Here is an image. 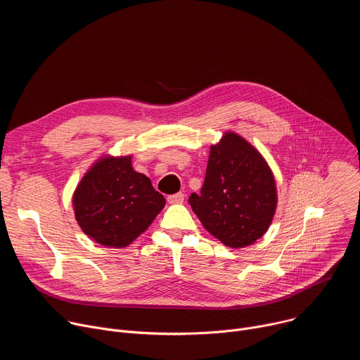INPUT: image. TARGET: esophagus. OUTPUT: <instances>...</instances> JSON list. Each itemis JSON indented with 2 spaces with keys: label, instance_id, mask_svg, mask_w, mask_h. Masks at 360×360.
<instances>
[{
  "label": "esophagus",
  "instance_id": "34e87169",
  "mask_svg": "<svg viewBox=\"0 0 360 360\" xmlns=\"http://www.w3.org/2000/svg\"><path fill=\"white\" fill-rule=\"evenodd\" d=\"M167 199H168L169 203H182L184 202V193H174V195H169Z\"/></svg>",
  "mask_w": 360,
  "mask_h": 360
}]
</instances>
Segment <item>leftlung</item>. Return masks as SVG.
Returning <instances> with one entry per match:
<instances>
[{
    "label": "left lung",
    "mask_w": 360,
    "mask_h": 360,
    "mask_svg": "<svg viewBox=\"0 0 360 360\" xmlns=\"http://www.w3.org/2000/svg\"><path fill=\"white\" fill-rule=\"evenodd\" d=\"M189 205L203 228L231 248H243L269 228L276 210L272 171L261 153L233 132L211 146L200 193Z\"/></svg>",
    "instance_id": "1"
}]
</instances>
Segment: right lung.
Wrapping results in <instances>:
<instances>
[{"label": "right lung", "instance_id": "obj_1", "mask_svg": "<svg viewBox=\"0 0 360 360\" xmlns=\"http://www.w3.org/2000/svg\"><path fill=\"white\" fill-rule=\"evenodd\" d=\"M72 202L81 229L114 248L129 245L165 207V198L149 178L134 171L131 157L96 162L77 186Z\"/></svg>", "mask_w": 360, "mask_h": 360}]
</instances>
